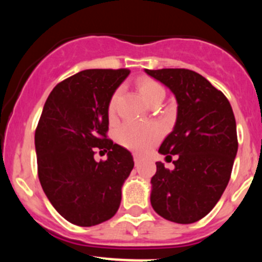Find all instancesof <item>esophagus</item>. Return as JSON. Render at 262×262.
<instances>
[{
	"label": "esophagus",
	"instance_id": "esophagus-1",
	"mask_svg": "<svg viewBox=\"0 0 262 262\" xmlns=\"http://www.w3.org/2000/svg\"><path fill=\"white\" fill-rule=\"evenodd\" d=\"M134 164H135V166H139V165L141 164L140 158L138 155H134Z\"/></svg>",
	"mask_w": 262,
	"mask_h": 262
}]
</instances>
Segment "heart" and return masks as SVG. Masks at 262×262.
Returning <instances> with one entry per match:
<instances>
[{
  "label": "heart",
  "instance_id": "1",
  "mask_svg": "<svg viewBox=\"0 0 262 262\" xmlns=\"http://www.w3.org/2000/svg\"><path fill=\"white\" fill-rule=\"evenodd\" d=\"M138 90L148 103L162 100L165 97V90L160 83L149 77H141L138 80ZM121 90H116L108 101L107 113L110 118L114 117L117 110ZM161 129L158 125H141L138 123L128 122L123 124L118 130V140L125 148L137 152H145L160 139Z\"/></svg>",
  "mask_w": 262,
  "mask_h": 262
}]
</instances>
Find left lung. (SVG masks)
<instances>
[{"label": "left lung", "instance_id": "8db88e82", "mask_svg": "<svg viewBox=\"0 0 262 262\" xmlns=\"http://www.w3.org/2000/svg\"><path fill=\"white\" fill-rule=\"evenodd\" d=\"M145 73L175 95L177 118L159 152L177 155L175 169L156 162L151 177L152 208L179 224L200 221L213 209L229 182L237 151L236 123L224 93L187 69Z\"/></svg>", "mask_w": 262, "mask_h": 262}]
</instances>
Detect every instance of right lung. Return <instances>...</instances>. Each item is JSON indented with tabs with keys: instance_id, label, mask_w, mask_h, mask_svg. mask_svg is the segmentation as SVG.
<instances>
[{
	"instance_id": "obj_1",
	"label": "right lung",
	"mask_w": 262,
	"mask_h": 262,
	"mask_svg": "<svg viewBox=\"0 0 262 262\" xmlns=\"http://www.w3.org/2000/svg\"><path fill=\"white\" fill-rule=\"evenodd\" d=\"M130 71L90 69L59 82L35 129L38 176L53 207L70 223L92 227L113 217L133 156L107 138L111 96ZM97 148L107 160L97 163Z\"/></svg>"
}]
</instances>
